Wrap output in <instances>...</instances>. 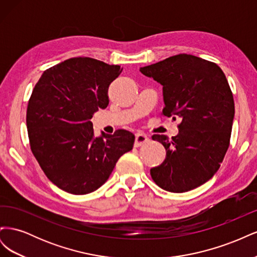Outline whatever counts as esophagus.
I'll return each mask as SVG.
<instances>
[{
    "mask_svg": "<svg viewBox=\"0 0 257 257\" xmlns=\"http://www.w3.org/2000/svg\"><path fill=\"white\" fill-rule=\"evenodd\" d=\"M149 137H148L146 134H143V133H137L136 136H135V143H134V146L136 148L138 147H142L144 145H146L147 143H149Z\"/></svg>",
    "mask_w": 257,
    "mask_h": 257,
    "instance_id": "obj_1",
    "label": "esophagus"
}]
</instances>
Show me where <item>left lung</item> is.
Returning a JSON list of instances; mask_svg holds the SVG:
<instances>
[{
  "label": "left lung",
  "instance_id": "1",
  "mask_svg": "<svg viewBox=\"0 0 257 257\" xmlns=\"http://www.w3.org/2000/svg\"><path fill=\"white\" fill-rule=\"evenodd\" d=\"M141 72L163 85V114L179 118V133L169 141L153 135L166 149V158L150 170L163 190L182 193L204 184L220 168L235 115V104L226 77L213 62L177 54Z\"/></svg>",
  "mask_w": 257,
  "mask_h": 257
}]
</instances>
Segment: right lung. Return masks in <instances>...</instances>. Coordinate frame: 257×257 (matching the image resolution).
Segmentation results:
<instances>
[{"label": "right lung", "mask_w": 257, "mask_h": 257, "mask_svg": "<svg viewBox=\"0 0 257 257\" xmlns=\"http://www.w3.org/2000/svg\"><path fill=\"white\" fill-rule=\"evenodd\" d=\"M121 72L119 65L72 58L45 71L35 84L27 109L31 150L59 189L75 195L94 192L133 149L131 132L94 137L90 121L108 106V88Z\"/></svg>", "instance_id": "add662e5"}]
</instances>
